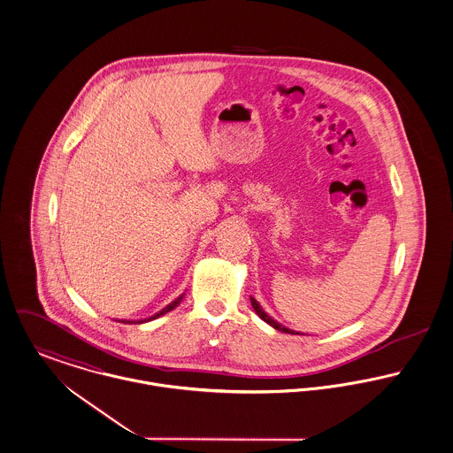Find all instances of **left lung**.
I'll return each mask as SVG.
<instances>
[{
    "instance_id": "1",
    "label": "left lung",
    "mask_w": 453,
    "mask_h": 453,
    "mask_svg": "<svg viewBox=\"0 0 453 453\" xmlns=\"http://www.w3.org/2000/svg\"><path fill=\"white\" fill-rule=\"evenodd\" d=\"M251 305H253V311H255V312L258 313V317H260V319H262V320H265V322H267V324H271V326H273V327H274V329H278V331H282V333H288V334H295V333H293V331H289V329H288V327H284V326H280V324H279V322H276V320H274V319H271V317H269V315H267V313L264 312V311H262V307H260V305H258V303H257V300H255V298H251Z\"/></svg>"
}]
</instances>
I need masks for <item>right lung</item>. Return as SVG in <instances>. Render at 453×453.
Segmentation results:
<instances>
[{
	"label": "right lung",
	"mask_w": 453,
	"mask_h": 453,
	"mask_svg": "<svg viewBox=\"0 0 453 453\" xmlns=\"http://www.w3.org/2000/svg\"><path fill=\"white\" fill-rule=\"evenodd\" d=\"M182 296H184V295H180V296H179V298H177V300H174V302H173V303H171V305H167V307H165V309H164V311H160V312L155 313V315H153V317H150V320H151V319H157V317H160V315H164V313L171 312V311H173V309H175V307H177V305H179V303H180V300H182ZM141 322H142V320H141Z\"/></svg>",
	"instance_id": "right-lung-1"
}]
</instances>
